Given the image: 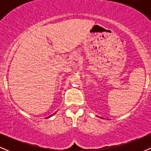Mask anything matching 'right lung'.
Instances as JSON below:
<instances>
[{
    "instance_id": "1",
    "label": "right lung",
    "mask_w": 151,
    "mask_h": 151,
    "mask_svg": "<svg viewBox=\"0 0 151 151\" xmlns=\"http://www.w3.org/2000/svg\"><path fill=\"white\" fill-rule=\"evenodd\" d=\"M55 114H56V112H55V114H53L52 115H51V116H47V119H48V118H50L51 116H53V115H55Z\"/></svg>"
}]
</instances>
